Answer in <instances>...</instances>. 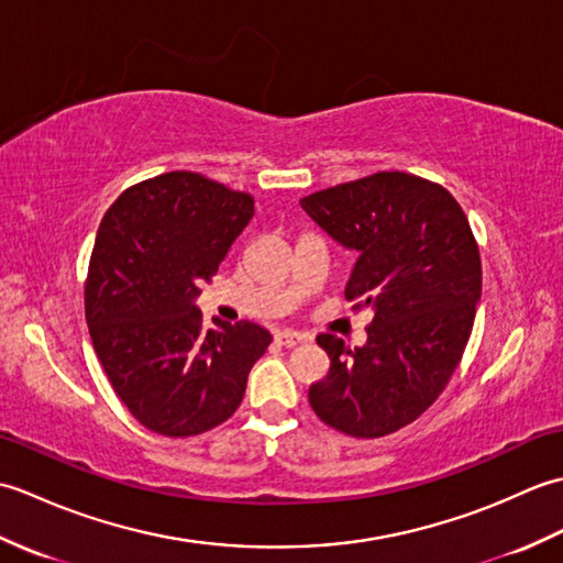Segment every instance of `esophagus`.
<instances>
[{"label":"esophagus","instance_id":"1","mask_svg":"<svg viewBox=\"0 0 563 563\" xmlns=\"http://www.w3.org/2000/svg\"><path fill=\"white\" fill-rule=\"evenodd\" d=\"M275 341H278L280 345H288V349H292V345H297V343H305L307 336H305V333H300V331L285 329V331L278 333V336H275Z\"/></svg>","mask_w":563,"mask_h":563}]
</instances>
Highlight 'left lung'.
Listing matches in <instances>:
<instances>
[{"mask_svg":"<svg viewBox=\"0 0 563 563\" xmlns=\"http://www.w3.org/2000/svg\"><path fill=\"white\" fill-rule=\"evenodd\" d=\"M300 206L357 251L345 300L373 312L361 349L319 333L331 367L309 404L351 438L397 433L435 404L472 336L482 256L470 220L448 188L404 172L317 190Z\"/></svg>","mask_w":563,"mask_h":563,"instance_id":"8db88e82","label":"left lung"}]
</instances>
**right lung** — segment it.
Segmentation results:
<instances>
[{
    "mask_svg": "<svg viewBox=\"0 0 563 563\" xmlns=\"http://www.w3.org/2000/svg\"><path fill=\"white\" fill-rule=\"evenodd\" d=\"M254 196L196 172H169L123 190L93 242L84 312L111 387L159 435H200L244 399L246 377L273 336L254 321H214L194 305Z\"/></svg>",
    "mask_w": 563,
    "mask_h": 563,
    "instance_id": "right-lung-1",
    "label": "right lung"
}]
</instances>
